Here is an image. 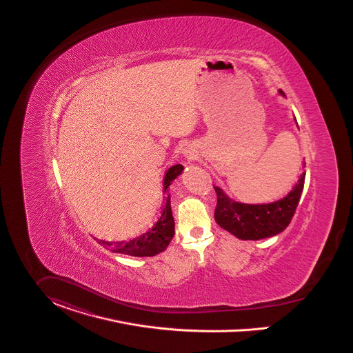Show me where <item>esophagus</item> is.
<instances>
[{
  "instance_id": "34e87169",
  "label": "esophagus",
  "mask_w": 353,
  "mask_h": 353,
  "mask_svg": "<svg viewBox=\"0 0 353 353\" xmlns=\"http://www.w3.org/2000/svg\"><path fill=\"white\" fill-rule=\"evenodd\" d=\"M182 154H183L186 158H192V157H195V151H194L192 148H188V147L182 151Z\"/></svg>"
}]
</instances>
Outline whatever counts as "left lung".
<instances>
[{
    "instance_id": "left-lung-1",
    "label": "left lung",
    "mask_w": 353,
    "mask_h": 353,
    "mask_svg": "<svg viewBox=\"0 0 353 353\" xmlns=\"http://www.w3.org/2000/svg\"><path fill=\"white\" fill-rule=\"evenodd\" d=\"M280 94L285 96L281 90ZM305 167V163L303 165ZM305 182V172L299 176L297 183L281 199L272 203L249 205L235 202L222 188L214 186L216 192L215 222L229 233L243 241H259L280 234L290 223Z\"/></svg>"
}]
</instances>
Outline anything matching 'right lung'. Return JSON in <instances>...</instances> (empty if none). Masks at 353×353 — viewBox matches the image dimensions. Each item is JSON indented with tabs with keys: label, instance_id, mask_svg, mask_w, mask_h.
Returning <instances> with one entry per match:
<instances>
[{
	"label": "right lung",
	"instance_id": "add662e5",
	"mask_svg": "<svg viewBox=\"0 0 353 353\" xmlns=\"http://www.w3.org/2000/svg\"><path fill=\"white\" fill-rule=\"evenodd\" d=\"M183 171V165H175L170 167L165 174L163 179V190L165 192L168 191L170 185L172 181L181 175ZM175 223L171 212V202H170V195L165 198V206L162 209V214L155 222V225L148 229L145 233L138 235L137 238L128 239V241H103V239H96L101 246L110 249L114 253H120V254H127L132 257H152L157 256L162 252H165V248L171 242L172 236L175 234Z\"/></svg>",
	"mask_w": 353,
	"mask_h": 353
}]
</instances>
